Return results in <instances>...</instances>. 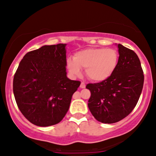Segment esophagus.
<instances>
[{
	"label": "esophagus",
	"mask_w": 156,
	"mask_h": 156,
	"mask_svg": "<svg viewBox=\"0 0 156 156\" xmlns=\"http://www.w3.org/2000/svg\"><path fill=\"white\" fill-rule=\"evenodd\" d=\"M80 87H81V88H84V87H85V84H84V82H81V85H80Z\"/></svg>",
	"instance_id": "34e87169"
}]
</instances>
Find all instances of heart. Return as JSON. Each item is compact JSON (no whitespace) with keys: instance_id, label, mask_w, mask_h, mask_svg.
Listing matches in <instances>:
<instances>
[{"instance_id":"obj_1","label":"heart","mask_w":156,"mask_h":156,"mask_svg":"<svg viewBox=\"0 0 156 156\" xmlns=\"http://www.w3.org/2000/svg\"><path fill=\"white\" fill-rule=\"evenodd\" d=\"M119 53L112 48H90L76 52L72 59L67 60V67L73 75H78L84 69L87 78L101 82L110 78L116 70Z\"/></svg>"}]
</instances>
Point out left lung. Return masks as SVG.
<instances>
[{
    "label": "left lung",
    "mask_w": 156,
    "mask_h": 156,
    "mask_svg": "<svg viewBox=\"0 0 156 156\" xmlns=\"http://www.w3.org/2000/svg\"><path fill=\"white\" fill-rule=\"evenodd\" d=\"M119 62L113 75L104 81L87 84L90 91L88 108L103 123L120 121L133 111L140 99L144 75L138 55L118 44Z\"/></svg>",
    "instance_id": "1"
}]
</instances>
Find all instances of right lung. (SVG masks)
Returning <instances> with one entry per match:
<instances>
[{
    "label": "right lung",
    "mask_w": 156,
    "mask_h": 156,
    "mask_svg": "<svg viewBox=\"0 0 156 156\" xmlns=\"http://www.w3.org/2000/svg\"><path fill=\"white\" fill-rule=\"evenodd\" d=\"M66 46H43L27 52L15 72L13 90L17 107L36 126L59 123L81 84L66 76Z\"/></svg>",
    "instance_id": "1"
}]
</instances>
